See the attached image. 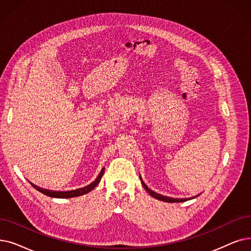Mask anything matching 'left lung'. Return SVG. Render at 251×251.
<instances>
[{
    "label": "left lung",
    "instance_id": "1",
    "mask_svg": "<svg viewBox=\"0 0 251 251\" xmlns=\"http://www.w3.org/2000/svg\"><path fill=\"white\" fill-rule=\"evenodd\" d=\"M140 180H141V182H143V186H144V188L146 189V191L151 196V197H154V198H156V199H158V200H160V201H164V202H168V203H174V202H184V201H187V200H191V199L196 198V197H193V198H189V199H174V198L165 197V196H162V195H160V194H157V193H155V192H152L151 190H150V189L147 187V184L143 181V179H141V177H140Z\"/></svg>",
    "mask_w": 251,
    "mask_h": 251
}]
</instances>
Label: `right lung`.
<instances>
[{"mask_svg": "<svg viewBox=\"0 0 251 251\" xmlns=\"http://www.w3.org/2000/svg\"><path fill=\"white\" fill-rule=\"evenodd\" d=\"M103 172H104V168L101 169L100 173L99 174V176H97V178L93 182L88 184V186H87V187H84V188H81V189H77V190H73V191H65V192L50 191V190L42 189V188H39L37 186H34V184H32L31 182L30 183H31V186L34 187L36 190H38L42 194H44L46 196H49V197H52V198H73V197H78V196H82L84 194H87V193H89L90 191H92L97 186V184H99V182L100 181Z\"/></svg>", "mask_w": 251, "mask_h": 251, "instance_id": "obj_1", "label": "right lung"}]
</instances>
